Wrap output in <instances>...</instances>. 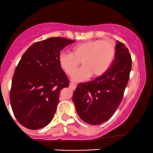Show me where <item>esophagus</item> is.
<instances>
[{
  "label": "esophagus",
  "instance_id": "34e87169",
  "mask_svg": "<svg viewBox=\"0 0 153 153\" xmlns=\"http://www.w3.org/2000/svg\"><path fill=\"white\" fill-rule=\"evenodd\" d=\"M70 88L71 90H75L76 89V84H74V83H70Z\"/></svg>",
  "mask_w": 153,
  "mask_h": 153
}]
</instances>
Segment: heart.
Returning <instances> with one entry per match:
<instances>
[{
	"label": "heart",
	"mask_w": 153,
	"mask_h": 153,
	"mask_svg": "<svg viewBox=\"0 0 153 153\" xmlns=\"http://www.w3.org/2000/svg\"><path fill=\"white\" fill-rule=\"evenodd\" d=\"M116 54L114 42L103 39L86 41L72 48V52H62L58 56L59 65L68 76H71L81 62L82 67L72 76L73 81L87 79L92 76H103L113 63Z\"/></svg>",
	"instance_id": "heart-1"
}]
</instances>
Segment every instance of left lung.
Listing matches in <instances>:
<instances>
[{
    "instance_id": "obj_1",
    "label": "left lung",
    "mask_w": 153,
    "mask_h": 153,
    "mask_svg": "<svg viewBox=\"0 0 153 153\" xmlns=\"http://www.w3.org/2000/svg\"><path fill=\"white\" fill-rule=\"evenodd\" d=\"M131 63L128 50L117 41L115 57L109 69L93 81L77 85L73 101L77 114L84 122L100 125L114 114L128 85Z\"/></svg>"
}]
</instances>
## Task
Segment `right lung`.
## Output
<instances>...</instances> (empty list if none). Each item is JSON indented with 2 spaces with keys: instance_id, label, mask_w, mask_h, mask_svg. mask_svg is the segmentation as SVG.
<instances>
[{
  "instance_id": "add662e5",
  "label": "right lung",
  "mask_w": 153,
  "mask_h": 153,
  "mask_svg": "<svg viewBox=\"0 0 153 153\" xmlns=\"http://www.w3.org/2000/svg\"><path fill=\"white\" fill-rule=\"evenodd\" d=\"M74 42L50 38L32 44L22 55L12 78L10 103L16 119L24 127L40 129L53 118L60 92L69 86L58 56Z\"/></svg>"
}]
</instances>
